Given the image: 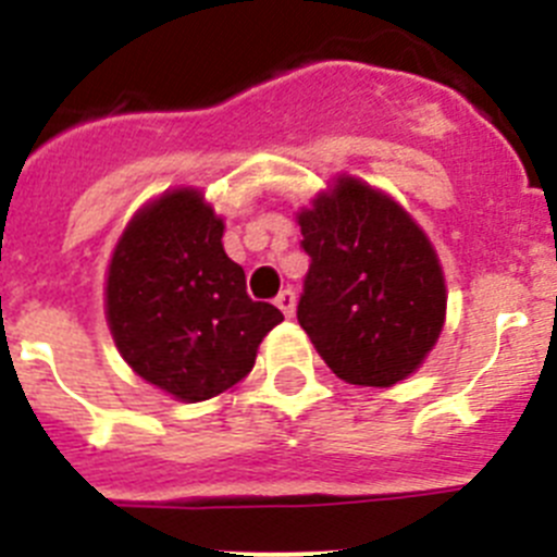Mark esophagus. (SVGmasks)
<instances>
[{
  "label": "esophagus",
  "mask_w": 557,
  "mask_h": 557,
  "mask_svg": "<svg viewBox=\"0 0 557 557\" xmlns=\"http://www.w3.org/2000/svg\"><path fill=\"white\" fill-rule=\"evenodd\" d=\"M275 307L282 309L287 318H293V314H295V293H293V289L287 287V289H282V293L275 295Z\"/></svg>",
  "instance_id": "obj_1"
}]
</instances>
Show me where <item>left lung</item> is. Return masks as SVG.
Here are the masks:
<instances>
[{
  "label": "left lung",
  "mask_w": 557,
  "mask_h": 557,
  "mask_svg": "<svg viewBox=\"0 0 557 557\" xmlns=\"http://www.w3.org/2000/svg\"><path fill=\"white\" fill-rule=\"evenodd\" d=\"M309 273L298 323L351 385L391 387L435 346L446 318L444 270L396 200L337 178L298 214Z\"/></svg>",
  "instance_id": "left-lung-1"
}]
</instances>
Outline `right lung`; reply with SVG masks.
<instances>
[{"mask_svg": "<svg viewBox=\"0 0 557 557\" xmlns=\"http://www.w3.org/2000/svg\"><path fill=\"white\" fill-rule=\"evenodd\" d=\"M223 220L198 189H175L131 220L108 268L106 314L133 371L181 401H206L250 373L284 321L245 293Z\"/></svg>", "mask_w": 557, "mask_h": 557, "instance_id": "right-lung-1", "label": "right lung"}]
</instances>
